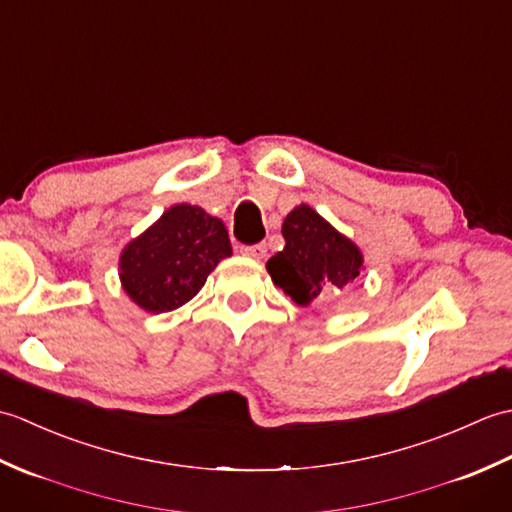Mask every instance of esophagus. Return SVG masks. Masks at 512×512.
I'll use <instances>...</instances> for the list:
<instances>
[{"mask_svg": "<svg viewBox=\"0 0 512 512\" xmlns=\"http://www.w3.org/2000/svg\"><path fill=\"white\" fill-rule=\"evenodd\" d=\"M239 253L250 259H264L268 250H266V244H255V246H242L239 248Z\"/></svg>", "mask_w": 512, "mask_h": 512, "instance_id": "1", "label": "esophagus"}]
</instances>
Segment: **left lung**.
Returning <instances> with one entry per match:
<instances>
[{"label": "left lung", "mask_w": 512, "mask_h": 512, "mask_svg": "<svg viewBox=\"0 0 512 512\" xmlns=\"http://www.w3.org/2000/svg\"><path fill=\"white\" fill-rule=\"evenodd\" d=\"M286 246L268 259L266 270L297 306L336 297L363 275L365 257L350 237L310 204H299L281 224Z\"/></svg>", "instance_id": "8db88e82"}]
</instances>
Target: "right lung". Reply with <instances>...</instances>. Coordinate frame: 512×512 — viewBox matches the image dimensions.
<instances>
[{"instance_id": "obj_1", "label": "right lung", "mask_w": 512, "mask_h": 512, "mask_svg": "<svg viewBox=\"0 0 512 512\" xmlns=\"http://www.w3.org/2000/svg\"><path fill=\"white\" fill-rule=\"evenodd\" d=\"M231 255L220 217L195 204H173L127 242L118 257V277L140 310L171 312L198 295L206 277Z\"/></svg>"}]
</instances>
